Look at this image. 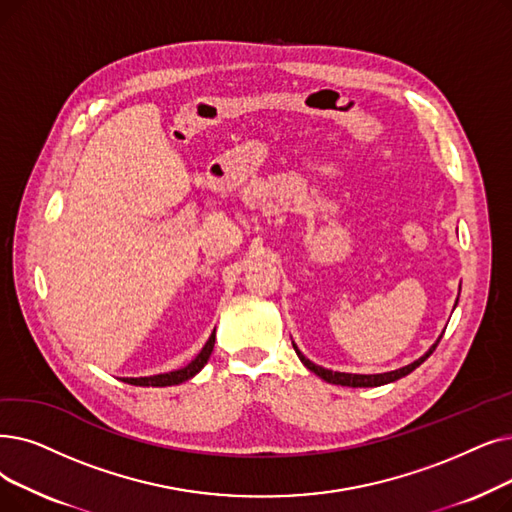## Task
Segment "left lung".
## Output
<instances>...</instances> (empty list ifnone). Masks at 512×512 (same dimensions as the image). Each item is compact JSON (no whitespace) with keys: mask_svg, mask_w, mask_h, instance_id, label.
<instances>
[{"mask_svg":"<svg viewBox=\"0 0 512 512\" xmlns=\"http://www.w3.org/2000/svg\"><path fill=\"white\" fill-rule=\"evenodd\" d=\"M439 341H441V337L437 339V343L422 355V358H418L416 362H412V364H408V366H404V368H399V370H393V372H385V374H349V372H332V370H326V368H322V366H316L314 362H309L305 355L295 347V351H297V355H299V360L311 370V372H316L320 379H324L326 383H332V385H343V387H381V385H387V383H393V381H397V379H402V376H406V374H410L414 368H418L422 362H425L429 355L435 351V347L439 345Z\"/></svg>","mask_w":512,"mask_h":512,"instance_id":"1","label":"left lung"}]
</instances>
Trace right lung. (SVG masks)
<instances>
[{"label":"right lung","instance_id":"obj_1","mask_svg":"<svg viewBox=\"0 0 512 512\" xmlns=\"http://www.w3.org/2000/svg\"><path fill=\"white\" fill-rule=\"evenodd\" d=\"M213 345H215V330H213V335L209 337V341L205 343V347L201 349V353H198L196 358H194L188 366H184V368H180V370H173V372H165V374L144 376V379H123V381L129 383V385H140V387H169V385H180V383L192 379V376L207 364L209 355H211V351H213Z\"/></svg>","mask_w":512,"mask_h":512}]
</instances>
